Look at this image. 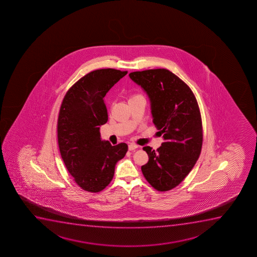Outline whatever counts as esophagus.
I'll return each instance as SVG.
<instances>
[{"instance_id": "obj_1", "label": "esophagus", "mask_w": 257, "mask_h": 257, "mask_svg": "<svg viewBox=\"0 0 257 257\" xmlns=\"http://www.w3.org/2000/svg\"><path fill=\"white\" fill-rule=\"evenodd\" d=\"M137 148H139V146L136 145H134V144H130V145H128V149H129V151H134V150H136Z\"/></svg>"}]
</instances>
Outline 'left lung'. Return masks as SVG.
<instances>
[{"mask_svg":"<svg viewBox=\"0 0 257 257\" xmlns=\"http://www.w3.org/2000/svg\"><path fill=\"white\" fill-rule=\"evenodd\" d=\"M148 95L153 123L164 142L157 151H144L148 163L141 167L149 183L158 191L178 186L195 165L202 147V122L190 88L165 69L129 74Z\"/></svg>","mask_w":257,"mask_h":257,"instance_id":"1","label":"left lung"}]
</instances>
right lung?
I'll return each instance as SVG.
<instances>
[{
  "label": "right lung",
  "mask_w": 257,
  "mask_h": 257,
  "mask_svg": "<svg viewBox=\"0 0 257 257\" xmlns=\"http://www.w3.org/2000/svg\"><path fill=\"white\" fill-rule=\"evenodd\" d=\"M127 71L102 69L88 73L67 92L58 121V146L68 171L79 187L92 193L112 181L115 166L126 154L124 143L112 146L100 138L108 120L104 97Z\"/></svg>",
  "instance_id": "1"
}]
</instances>
